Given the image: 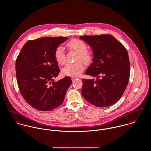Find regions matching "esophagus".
<instances>
[{
    "mask_svg": "<svg viewBox=\"0 0 151 151\" xmlns=\"http://www.w3.org/2000/svg\"><path fill=\"white\" fill-rule=\"evenodd\" d=\"M77 78V77H72V78H71V80H72V81H74V80H76Z\"/></svg>",
    "mask_w": 151,
    "mask_h": 151,
    "instance_id": "34e87169",
    "label": "esophagus"
}]
</instances>
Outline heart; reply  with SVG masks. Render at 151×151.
<instances>
[{
	"mask_svg": "<svg viewBox=\"0 0 151 151\" xmlns=\"http://www.w3.org/2000/svg\"><path fill=\"white\" fill-rule=\"evenodd\" d=\"M66 46L69 50L74 51L78 54L76 60L78 62L66 65L62 69V73L67 76H77L84 70V65L81 63L86 65L91 63L93 58V55L88 50L86 43L79 39L74 38L70 40L66 44ZM54 56L58 63L60 65H65V54L62 47L58 46L55 49ZM80 61L82 62L80 63Z\"/></svg>",
	"mask_w": 151,
	"mask_h": 151,
	"instance_id": "heart-1",
	"label": "heart"
}]
</instances>
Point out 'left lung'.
Masks as SVG:
<instances>
[{
	"label": "left lung",
	"mask_w": 151,
	"mask_h": 151,
	"mask_svg": "<svg viewBox=\"0 0 151 151\" xmlns=\"http://www.w3.org/2000/svg\"><path fill=\"white\" fill-rule=\"evenodd\" d=\"M90 45L93 63L86 74L96 79H81L84 98L97 107H108L122 96L129 81L130 65L126 47L114 37L104 34L81 36Z\"/></svg>",
	"instance_id": "1"
}]
</instances>
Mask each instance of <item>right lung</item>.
<instances>
[{
	"label": "right lung",
	"mask_w": 151,
	"mask_h": 151,
	"mask_svg": "<svg viewBox=\"0 0 151 151\" xmlns=\"http://www.w3.org/2000/svg\"><path fill=\"white\" fill-rule=\"evenodd\" d=\"M67 37H43L29 40L22 47L16 61V78L24 100L32 108L49 111L59 106L71 84L67 76L57 82L60 73L54 52Z\"/></svg>",
	"instance_id": "add662e5"
}]
</instances>
